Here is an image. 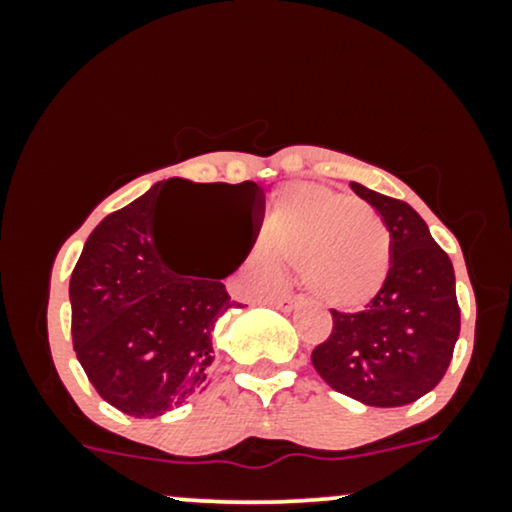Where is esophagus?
Instances as JSON below:
<instances>
[{"label": "esophagus", "mask_w": 512, "mask_h": 512, "mask_svg": "<svg viewBox=\"0 0 512 512\" xmlns=\"http://www.w3.org/2000/svg\"><path fill=\"white\" fill-rule=\"evenodd\" d=\"M269 303H272L274 308H279V310H293L301 301H298V298H293V296H279V298H272Z\"/></svg>", "instance_id": "esophagus-1"}]
</instances>
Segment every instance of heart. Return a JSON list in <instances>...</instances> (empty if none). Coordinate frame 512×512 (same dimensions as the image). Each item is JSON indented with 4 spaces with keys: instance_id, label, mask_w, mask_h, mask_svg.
I'll list each match as a JSON object with an SVG mask.
<instances>
[{
    "instance_id": "1",
    "label": "heart",
    "mask_w": 512,
    "mask_h": 512,
    "mask_svg": "<svg viewBox=\"0 0 512 512\" xmlns=\"http://www.w3.org/2000/svg\"><path fill=\"white\" fill-rule=\"evenodd\" d=\"M281 264L298 267L310 298L334 310L373 301L392 269V236L366 204L325 185H291L274 197L248 267L276 284Z\"/></svg>"
}]
</instances>
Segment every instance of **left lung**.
<instances>
[{
	"instance_id": "left-lung-1",
	"label": "left lung",
	"mask_w": 512,
	"mask_h": 512,
	"mask_svg": "<svg viewBox=\"0 0 512 512\" xmlns=\"http://www.w3.org/2000/svg\"><path fill=\"white\" fill-rule=\"evenodd\" d=\"M392 236L385 286L358 313L332 310L330 337L313 349V366L332 390L368 407H404L431 392L460 337L455 269L426 221L395 197L351 182Z\"/></svg>"
}]
</instances>
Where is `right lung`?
Listing matches in <instances>:
<instances>
[{
    "label": "right lung",
    "instance_id": "obj_1",
    "mask_svg": "<svg viewBox=\"0 0 512 512\" xmlns=\"http://www.w3.org/2000/svg\"><path fill=\"white\" fill-rule=\"evenodd\" d=\"M178 186L219 198L246 240L216 280L178 273L162 250L165 229L157 204ZM262 207L257 182L168 180L93 228L69 279V301L76 358L105 402L122 414L154 419L204 390L214 361L211 332L236 305L221 279L236 272L252 250L247 243Z\"/></svg>",
    "mask_w": 512,
    "mask_h": 512
}]
</instances>
